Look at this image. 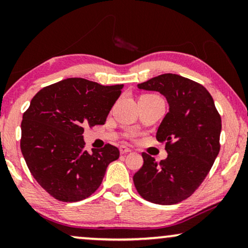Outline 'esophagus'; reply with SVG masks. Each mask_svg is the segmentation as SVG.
Returning <instances> with one entry per match:
<instances>
[{
	"instance_id": "34e87169",
	"label": "esophagus",
	"mask_w": 248,
	"mask_h": 248,
	"mask_svg": "<svg viewBox=\"0 0 248 248\" xmlns=\"http://www.w3.org/2000/svg\"><path fill=\"white\" fill-rule=\"evenodd\" d=\"M120 152H121V155H126V154H128V152H131V149L125 147V145H121Z\"/></svg>"
}]
</instances>
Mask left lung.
Returning a JSON list of instances; mask_svg holds the SVG:
<instances>
[{"instance_id": "left-lung-1", "label": "left lung", "mask_w": 248, "mask_h": 248, "mask_svg": "<svg viewBox=\"0 0 248 248\" xmlns=\"http://www.w3.org/2000/svg\"><path fill=\"white\" fill-rule=\"evenodd\" d=\"M158 91L169 111L157 131L167 158L157 162L143 152V165L133 176L139 194L155 204H176L189 198L209 174L220 151L221 117L202 84L178 74L166 73L138 84Z\"/></svg>"}]
</instances>
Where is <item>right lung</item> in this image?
Instances as JSON below:
<instances>
[{
    "mask_svg": "<svg viewBox=\"0 0 248 248\" xmlns=\"http://www.w3.org/2000/svg\"><path fill=\"white\" fill-rule=\"evenodd\" d=\"M123 84L103 86L69 78L39 90L22 116L20 148L33 178L62 202H77L97 191L120 150L107 143L89 154L84 127L103 125Z\"/></svg>",
    "mask_w": 248,
    "mask_h": 248,
    "instance_id": "obj_1",
    "label": "right lung"
}]
</instances>
